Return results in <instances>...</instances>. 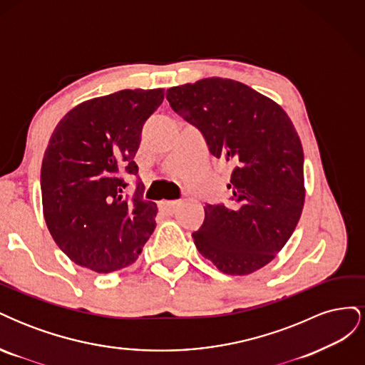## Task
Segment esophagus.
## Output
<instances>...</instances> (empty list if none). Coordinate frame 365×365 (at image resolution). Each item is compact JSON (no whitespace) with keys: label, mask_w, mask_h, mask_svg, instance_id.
<instances>
[{"label":"esophagus","mask_w":365,"mask_h":365,"mask_svg":"<svg viewBox=\"0 0 365 365\" xmlns=\"http://www.w3.org/2000/svg\"><path fill=\"white\" fill-rule=\"evenodd\" d=\"M158 207H160V210H163L164 213H173L176 208L180 207V201H161L160 204H158Z\"/></svg>","instance_id":"esophagus-1"}]
</instances>
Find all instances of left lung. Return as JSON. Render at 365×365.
<instances>
[{
	"label": "left lung",
	"instance_id": "obj_1",
	"mask_svg": "<svg viewBox=\"0 0 365 365\" xmlns=\"http://www.w3.org/2000/svg\"><path fill=\"white\" fill-rule=\"evenodd\" d=\"M176 114L202 132L216 158L235 163L231 205L205 204L192 235L201 256L230 275L268 264L292 236L304 205L303 148L280 105L245 83L207 77L169 88Z\"/></svg>",
	"mask_w": 365,
	"mask_h": 365
}]
</instances>
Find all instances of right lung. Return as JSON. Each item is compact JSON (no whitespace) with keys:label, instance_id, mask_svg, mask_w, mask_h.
Masks as SVG:
<instances>
[{"label":"right lung","instance_id":"1","mask_svg":"<svg viewBox=\"0 0 365 365\" xmlns=\"http://www.w3.org/2000/svg\"><path fill=\"white\" fill-rule=\"evenodd\" d=\"M164 90H121L74 106L54 128L41 168L43 217L51 237L83 268L108 274L134 263L155 230L157 204L145 185L125 195L145 121Z\"/></svg>","mask_w":365,"mask_h":365}]
</instances>
